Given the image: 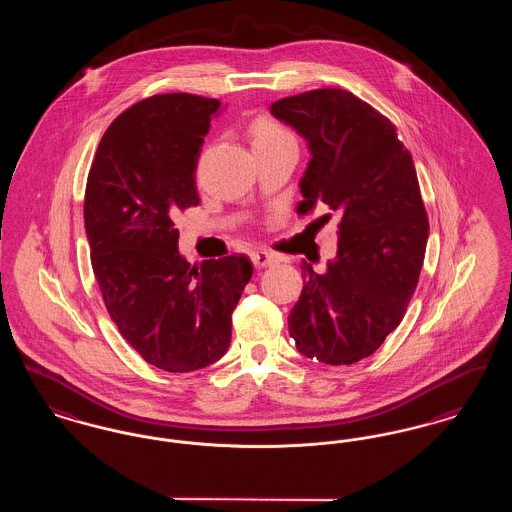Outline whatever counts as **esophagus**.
Masks as SVG:
<instances>
[{"mask_svg":"<svg viewBox=\"0 0 512 512\" xmlns=\"http://www.w3.org/2000/svg\"><path fill=\"white\" fill-rule=\"evenodd\" d=\"M251 261H253L255 267H270V265H274L278 259H276L274 253H270L267 249L257 247V249L251 251Z\"/></svg>","mask_w":512,"mask_h":512,"instance_id":"esophagus-1","label":"esophagus"}]
</instances>
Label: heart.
Listing matches in <instances>:
<instances>
[{
  "instance_id": "obj_1",
  "label": "heart",
  "mask_w": 512,
  "mask_h": 512,
  "mask_svg": "<svg viewBox=\"0 0 512 512\" xmlns=\"http://www.w3.org/2000/svg\"><path fill=\"white\" fill-rule=\"evenodd\" d=\"M251 144L255 146H270V144H278V142H286L293 140L292 134L280 124V122L272 121L267 117H259L251 122Z\"/></svg>"
}]
</instances>
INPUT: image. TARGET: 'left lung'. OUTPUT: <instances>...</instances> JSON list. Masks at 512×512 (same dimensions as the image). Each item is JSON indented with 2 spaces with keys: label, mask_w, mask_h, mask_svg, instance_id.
<instances>
[{
  "label": "left lung",
  "mask_w": 512,
  "mask_h": 512,
  "mask_svg": "<svg viewBox=\"0 0 512 512\" xmlns=\"http://www.w3.org/2000/svg\"><path fill=\"white\" fill-rule=\"evenodd\" d=\"M270 113L311 151L297 213L324 203L340 217L326 270L301 267L290 336L309 359L353 365L399 326L418 284L430 228L413 157L390 119L340 88L274 101Z\"/></svg>",
  "instance_id": "left-lung-1"
}]
</instances>
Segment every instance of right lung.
Instances as JSON below:
<instances>
[{"mask_svg": "<svg viewBox=\"0 0 512 512\" xmlns=\"http://www.w3.org/2000/svg\"><path fill=\"white\" fill-rule=\"evenodd\" d=\"M219 99L159 94L119 115L99 142L84 226L99 292L122 338L149 365L192 372L232 338L253 265L245 255L192 267L178 251V211L199 205L194 172Z\"/></svg>", "mask_w": 512, "mask_h": 512, "instance_id": "1", "label": "right lung"}]
</instances>
